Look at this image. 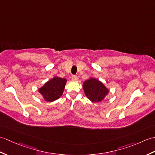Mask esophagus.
I'll return each instance as SVG.
<instances>
[{"label": "esophagus", "mask_w": 155, "mask_h": 155, "mask_svg": "<svg viewBox=\"0 0 155 155\" xmlns=\"http://www.w3.org/2000/svg\"><path fill=\"white\" fill-rule=\"evenodd\" d=\"M72 79H73V81H77L78 77L77 76V75H73V76H72Z\"/></svg>", "instance_id": "obj_1"}]
</instances>
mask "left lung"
Returning <instances> with one entry per match:
<instances>
[{"label":"left lung","mask_w":155,"mask_h":155,"mask_svg":"<svg viewBox=\"0 0 155 155\" xmlns=\"http://www.w3.org/2000/svg\"><path fill=\"white\" fill-rule=\"evenodd\" d=\"M82 86L86 97L93 102L102 101L109 92L102 82L93 78L86 81Z\"/></svg>","instance_id":"left-lung-1"}]
</instances>
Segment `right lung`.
Masks as SVG:
<instances>
[{
  "instance_id": "1",
  "label": "right lung",
  "mask_w": 155,
  "mask_h": 155,
  "mask_svg": "<svg viewBox=\"0 0 155 155\" xmlns=\"http://www.w3.org/2000/svg\"><path fill=\"white\" fill-rule=\"evenodd\" d=\"M66 82L65 78L54 77L39 88V92L44 97L45 101H55L62 96Z\"/></svg>"
}]
</instances>
